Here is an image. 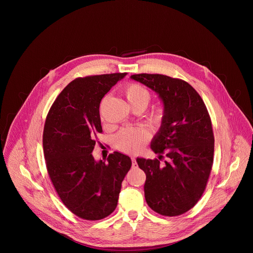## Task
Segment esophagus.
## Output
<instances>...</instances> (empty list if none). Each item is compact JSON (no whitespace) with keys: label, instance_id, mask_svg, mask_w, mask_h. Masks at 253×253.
I'll list each match as a JSON object with an SVG mask.
<instances>
[{"label":"esophagus","instance_id":"1","mask_svg":"<svg viewBox=\"0 0 253 253\" xmlns=\"http://www.w3.org/2000/svg\"><path fill=\"white\" fill-rule=\"evenodd\" d=\"M131 159H132V168H137V167H138V165H137V163H136V159H135V157H132Z\"/></svg>","mask_w":253,"mask_h":253}]
</instances>
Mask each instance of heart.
<instances>
[{"label": "heart", "instance_id": "obj_1", "mask_svg": "<svg viewBox=\"0 0 253 253\" xmlns=\"http://www.w3.org/2000/svg\"><path fill=\"white\" fill-rule=\"evenodd\" d=\"M125 96L131 107H143L144 109L148 106L151 100L150 92L138 84H131L125 88ZM149 139L148 132L143 128L124 129L116 136L117 148L126 153H135L139 151L144 144Z\"/></svg>", "mask_w": 253, "mask_h": 253}]
</instances>
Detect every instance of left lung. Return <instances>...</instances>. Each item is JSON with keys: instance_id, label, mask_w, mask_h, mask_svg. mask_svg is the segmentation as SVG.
I'll list each match as a JSON object with an SVG mask.
<instances>
[{"instance_id": "left-lung-1", "label": "left lung", "mask_w": 253, "mask_h": 253, "mask_svg": "<svg viewBox=\"0 0 253 253\" xmlns=\"http://www.w3.org/2000/svg\"><path fill=\"white\" fill-rule=\"evenodd\" d=\"M130 78L154 91L163 104L161 126L151 141L158 159H136L146 174V202L164 216L183 214L200 199L212 168L214 136L206 106L183 80L160 74Z\"/></svg>"}]
</instances>
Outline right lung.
I'll use <instances>...</instances> for the list:
<instances>
[{"instance_id":"right-lung-1","label":"right lung","mask_w":253,"mask_h":253,"mask_svg":"<svg viewBox=\"0 0 253 253\" xmlns=\"http://www.w3.org/2000/svg\"><path fill=\"white\" fill-rule=\"evenodd\" d=\"M127 73L77 78L57 97L48 113L43 147L51 181L65 206L86 220H100L116 208L132 162L115 151L107 160L92 155L102 132V98Z\"/></svg>"}]
</instances>
